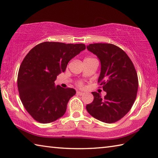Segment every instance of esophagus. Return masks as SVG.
Segmentation results:
<instances>
[{
    "label": "esophagus",
    "mask_w": 158,
    "mask_h": 158,
    "mask_svg": "<svg viewBox=\"0 0 158 158\" xmlns=\"http://www.w3.org/2000/svg\"><path fill=\"white\" fill-rule=\"evenodd\" d=\"M77 94L81 96V95H83V94H84V93H82V92H81V91H77Z\"/></svg>",
    "instance_id": "34e87169"
}]
</instances>
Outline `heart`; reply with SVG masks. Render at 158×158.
I'll use <instances>...</instances> for the list:
<instances>
[{
    "label": "heart",
    "mask_w": 158,
    "mask_h": 158,
    "mask_svg": "<svg viewBox=\"0 0 158 158\" xmlns=\"http://www.w3.org/2000/svg\"><path fill=\"white\" fill-rule=\"evenodd\" d=\"M78 84L79 86H82V85H83V82L82 81H79L78 84Z\"/></svg>",
    "instance_id": "1"
}]
</instances>
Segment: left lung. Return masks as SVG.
<instances>
[{"label":"left lung","instance_id":"left-lung-1","mask_svg":"<svg viewBox=\"0 0 158 158\" xmlns=\"http://www.w3.org/2000/svg\"><path fill=\"white\" fill-rule=\"evenodd\" d=\"M88 50L101 61L98 84L106 95L93 92L94 99L86 110L99 121L111 124L124 117L135 101L138 77L133 62L127 54L111 44H89Z\"/></svg>","mask_w":158,"mask_h":158}]
</instances>
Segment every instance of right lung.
Masks as SVG:
<instances>
[{
	"instance_id": "obj_1",
	"label": "right lung",
	"mask_w": 158,
	"mask_h": 158,
	"mask_svg": "<svg viewBox=\"0 0 158 158\" xmlns=\"http://www.w3.org/2000/svg\"><path fill=\"white\" fill-rule=\"evenodd\" d=\"M85 49L83 44L45 41L25 56L19 68L17 85L22 104L34 120L48 124L65 114L76 91L55 86L54 81L65 72L70 60Z\"/></svg>"
}]
</instances>
